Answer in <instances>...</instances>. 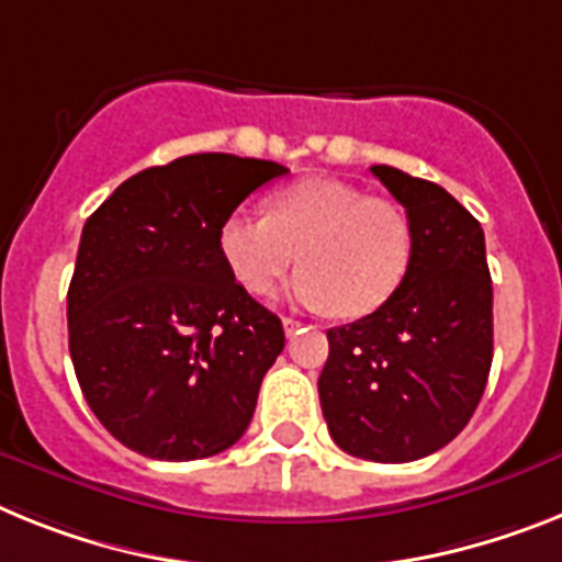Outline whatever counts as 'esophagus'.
<instances>
[{"label": "esophagus", "instance_id": "obj_1", "mask_svg": "<svg viewBox=\"0 0 562 562\" xmlns=\"http://www.w3.org/2000/svg\"><path fill=\"white\" fill-rule=\"evenodd\" d=\"M282 328H285V334H296L300 331V323H296V319H291V317H282Z\"/></svg>", "mask_w": 562, "mask_h": 562}]
</instances>
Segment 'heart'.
Returning a JSON list of instances; mask_svg holds the SVG:
<instances>
[{"mask_svg":"<svg viewBox=\"0 0 562 562\" xmlns=\"http://www.w3.org/2000/svg\"><path fill=\"white\" fill-rule=\"evenodd\" d=\"M220 257L239 289L268 294L300 259L291 296L305 308L366 317L403 285L414 254L412 220L389 200L334 177H305L220 225Z\"/></svg>","mask_w":562,"mask_h":562,"instance_id":"obj_1","label":"heart"}]
</instances>
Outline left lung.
I'll use <instances>...</instances> for the list:
<instances>
[{"instance_id": "1", "label": "left lung", "mask_w": 562, "mask_h": 562, "mask_svg": "<svg viewBox=\"0 0 562 562\" xmlns=\"http://www.w3.org/2000/svg\"><path fill=\"white\" fill-rule=\"evenodd\" d=\"M412 220L414 254L389 303L328 328L319 405L339 449L412 463L449 446L492 369V273L483 228L446 188L374 165Z\"/></svg>"}]
</instances>
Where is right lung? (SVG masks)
Listing matches in <instances>:
<instances>
[{
  "label": "right lung",
  "instance_id": "add662e5",
  "mask_svg": "<svg viewBox=\"0 0 562 562\" xmlns=\"http://www.w3.org/2000/svg\"><path fill=\"white\" fill-rule=\"evenodd\" d=\"M285 165L191 154L125 179L82 228L68 289L79 389L108 431L150 460H202L239 440L285 346L277 314L231 277L220 225Z\"/></svg>",
  "mask_w": 562,
  "mask_h": 562
}]
</instances>
